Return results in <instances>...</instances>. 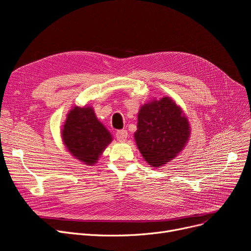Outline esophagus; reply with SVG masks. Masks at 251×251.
<instances>
[{"label":"esophagus","mask_w":251,"mask_h":251,"mask_svg":"<svg viewBox=\"0 0 251 251\" xmlns=\"http://www.w3.org/2000/svg\"><path fill=\"white\" fill-rule=\"evenodd\" d=\"M116 138H117V140L120 141V142L126 141V138H127V132L125 131V130L118 131V132L116 133Z\"/></svg>","instance_id":"34e87169"}]
</instances>
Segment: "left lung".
<instances>
[{
	"label": "left lung",
	"instance_id": "obj_1",
	"mask_svg": "<svg viewBox=\"0 0 251 251\" xmlns=\"http://www.w3.org/2000/svg\"><path fill=\"white\" fill-rule=\"evenodd\" d=\"M189 136L191 126L185 113L171 97L153 98L140 107L134 138L151 168H160L177 157Z\"/></svg>",
	"mask_w": 251,
	"mask_h": 251
}]
</instances>
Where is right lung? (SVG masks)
Returning a JSON list of instances; mask_svg holds the SVG:
<instances>
[{
    "label": "right lung",
    "mask_w": 251,
    "mask_h": 251,
    "mask_svg": "<svg viewBox=\"0 0 251 251\" xmlns=\"http://www.w3.org/2000/svg\"><path fill=\"white\" fill-rule=\"evenodd\" d=\"M67 151L81 163L93 166L112 142L109 130L97 119L93 107L75 105L67 114L60 130Z\"/></svg>",
    "instance_id": "add662e5"
}]
</instances>
